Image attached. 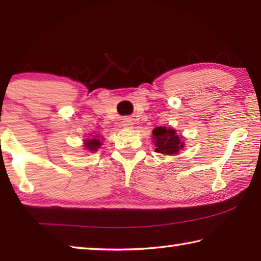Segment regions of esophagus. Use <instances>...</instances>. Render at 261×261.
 I'll use <instances>...</instances> for the list:
<instances>
[{
  "instance_id": "1",
  "label": "esophagus",
  "mask_w": 261,
  "mask_h": 261,
  "mask_svg": "<svg viewBox=\"0 0 261 261\" xmlns=\"http://www.w3.org/2000/svg\"><path fill=\"white\" fill-rule=\"evenodd\" d=\"M122 125L124 127H127V129H131L132 125H134V122H132L131 118H124V120L122 121Z\"/></svg>"
}]
</instances>
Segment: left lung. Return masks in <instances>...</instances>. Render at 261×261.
<instances>
[{
    "label": "left lung",
    "instance_id": "left-lung-1",
    "mask_svg": "<svg viewBox=\"0 0 261 261\" xmlns=\"http://www.w3.org/2000/svg\"><path fill=\"white\" fill-rule=\"evenodd\" d=\"M153 140L155 141V152L162 154H177L182 149L184 143L179 137L176 135L174 129L166 126H158L153 130Z\"/></svg>",
    "mask_w": 261,
    "mask_h": 261
}]
</instances>
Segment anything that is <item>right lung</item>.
<instances>
[{"label":"right lung","mask_w":261,"mask_h":261,"mask_svg":"<svg viewBox=\"0 0 261 261\" xmlns=\"http://www.w3.org/2000/svg\"><path fill=\"white\" fill-rule=\"evenodd\" d=\"M85 146L86 148H88V151H96V149L101 146V141L100 139H95V138L88 139L85 141Z\"/></svg>","instance_id":"add662e5"}]
</instances>
